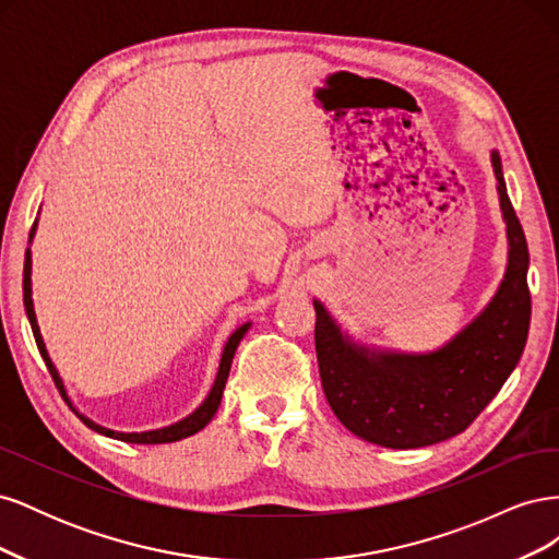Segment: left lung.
Segmentation results:
<instances>
[{
	"label": "left lung",
	"instance_id": "left-lung-1",
	"mask_svg": "<svg viewBox=\"0 0 559 559\" xmlns=\"http://www.w3.org/2000/svg\"><path fill=\"white\" fill-rule=\"evenodd\" d=\"M499 202L509 228V267L489 306L431 354L376 352L354 345L314 300V347L321 386L335 417L354 436L408 450L462 433L518 366L530 333V251L492 151Z\"/></svg>",
	"mask_w": 559,
	"mask_h": 559
}]
</instances>
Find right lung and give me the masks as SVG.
<instances>
[{
	"mask_svg": "<svg viewBox=\"0 0 559 559\" xmlns=\"http://www.w3.org/2000/svg\"><path fill=\"white\" fill-rule=\"evenodd\" d=\"M35 224H37V222H35ZM35 228H37V226H32V230H29V240H32V235H35ZM29 275H32V253H29V249H27V251H25V270H23V302H25V312H27L32 333H35V341H37V347H39L41 359H44V364H46V368H48V373H50V378H53V382H56V386H58V392L62 394V399H64L67 403H70V408H72V401L67 399L64 384H62V380H60V376H58V370H56L53 361H50V357H48L44 341H41V333H39V326H37L35 306H32V280H29ZM247 329H249V324L240 326L238 331H235V333L228 337V343H226V347H224L222 364H218V373H216V380H214V386H212L210 396H207L205 401H202V405H200V408H198L193 415H189L186 419L177 421V425H173V427L156 429V431H142V433H121V431H111V429L99 427V425H95V421H91L88 417H83L81 413H76L74 408H72V411L79 415V419L83 421V425L91 427L93 431L105 433V436L116 438V441H123V443L156 445V443H175V441H181V438H189V436L198 433L202 427H207V421L214 417V413L218 411V405H222L224 386H226V380H228V373H230V364H233V357H235V349H238V345H240V341L245 337Z\"/></svg>",
	"mask_w": 559,
	"mask_h": 559,
	"instance_id": "right-lung-1",
	"label": "right lung"
}]
</instances>
